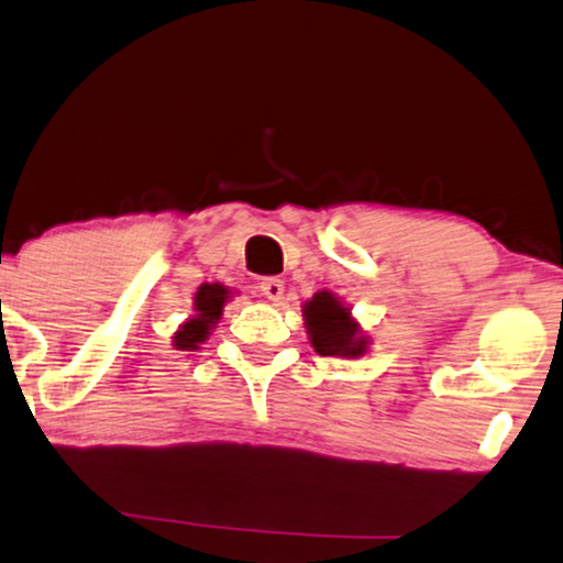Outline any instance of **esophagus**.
Returning a JSON list of instances; mask_svg holds the SVG:
<instances>
[{
    "mask_svg": "<svg viewBox=\"0 0 563 563\" xmlns=\"http://www.w3.org/2000/svg\"><path fill=\"white\" fill-rule=\"evenodd\" d=\"M260 290L262 296L269 298V301H280L283 294H286V283H283L280 277H262Z\"/></svg>",
    "mask_w": 563,
    "mask_h": 563,
    "instance_id": "obj_1",
    "label": "esophagus"
}]
</instances>
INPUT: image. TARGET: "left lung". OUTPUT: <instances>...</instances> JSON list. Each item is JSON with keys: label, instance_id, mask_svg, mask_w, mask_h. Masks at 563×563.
Masks as SVG:
<instances>
[{"label": "left lung", "instance_id": "1", "mask_svg": "<svg viewBox=\"0 0 563 563\" xmlns=\"http://www.w3.org/2000/svg\"><path fill=\"white\" fill-rule=\"evenodd\" d=\"M306 332L311 347L324 357H360L368 352L371 340L352 317L350 306L329 290L313 294L311 301L303 303Z\"/></svg>", "mask_w": 563, "mask_h": 563}]
</instances>
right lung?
<instances>
[{
  "instance_id": "add662e5",
  "label": "right lung",
  "mask_w": 563,
  "mask_h": 563,
  "mask_svg": "<svg viewBox=\"0 0 563 563\" xmlns=\"http://www.w3.org/2000/svg\"><path fill=\"white\" fill-rule=\"evenodd\" d=\"M231 298V290L221 283H203L198 290H195L192 298V317L179 324V329L172 336V344L175 350H198L200 342H206L211 332L219 324L223 306Z\"/></svg>"
}]
</instances>
